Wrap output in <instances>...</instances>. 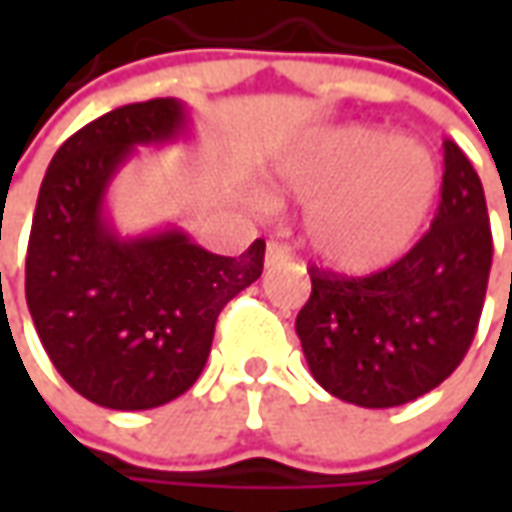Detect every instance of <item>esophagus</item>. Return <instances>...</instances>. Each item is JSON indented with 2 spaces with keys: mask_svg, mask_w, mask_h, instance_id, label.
I'll return each instance as SVG.
<instances>
[{
  "mask_svg": "<svg viewBox=\"0 0 512 512\" xmlns=\"http://www.w3.org/2000/svg\"><path fill=\"white\" fill-rule=\"evenodd\" d=\"M287 262H290V253H287V247L279 245V242H267V250H265V267H267V270L285 267Z\"/></svg>",
  "mask_w": 512,
  "mask_h": 512,
  "instance_id": "obj_1",
  "label": "esophagus"
}]
</instances>
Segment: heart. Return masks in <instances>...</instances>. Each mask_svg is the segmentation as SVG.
<instances>
[{"instance_id":"obj_1","label":"heart","mask_w":512,"mask_h":512,"mask_svg":"<svg viewBox=\"0 0 512 512\" xmlns=\"http://www.w3.org/2000/svg\"><path fill=\"white\" fill-rule=\"evenodd\" d=\"M442 190V170L424 142L376 125L310 133L276 162L273 199L307 202V250L347 276L396 265L419 242Z\"/></svg>"}]
</instances>
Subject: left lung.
<instances>
[{
    "label": "left lung",
    "instance_id": "left-lung-1",
    "mask_svg": "<svg viewBox=\"0 0 512 512\" xmlns=\"http://www.w3.org/2000/svg\"><path fill=\"white\" fill-rule=\"evenodd\" d=\"M493 262L479 173L444 139L442 202L404 259L364 279L310 270L296 333L313 379L359 407H399L459 367L476 336Z\"/></svg>",
    "mask_w": 512,
    "mask_h": 512
}]
</instances>
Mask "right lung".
Segmentation results:
<instances>
[{
	"instance_id": "obj_1",
	"label": "right lung",
	"mask_w": 512,
	"mask_h": 512,
	"mask_svg": "<svg viewBox=\"0 0 512 512\" xmlns=\"http://www.w3.org/2000/svg\"><path fill=\"white\" fill-rule=\"evenodd\" d=\"M190 128L179 99L122 105L76 130L39 187L28 310L62 379L110 410H150L193 387L222 307L262 276L265 239L219 256L176 225L136 236L113 225L119 170L139 148L176 145Z\"/></svg>"
}]
</instances>
